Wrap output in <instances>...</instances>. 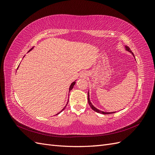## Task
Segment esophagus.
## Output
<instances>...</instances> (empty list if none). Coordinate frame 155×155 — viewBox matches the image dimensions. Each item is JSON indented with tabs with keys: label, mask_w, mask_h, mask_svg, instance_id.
<instances>
[{
	"label": "esophagus",
	"mask_w": 155,
	"mask_h": 155,
	"mask_svg": "<svg viewBox=\"0 0 155 155\" xmlns=\"http://www.w3.org/2000/svg\"><path fill=\"white\" fill-rule=\"evenodd\" d=\"M81 77H82V78H83V77H85V74H83L82 75H81Z\"/></svg>",
	"instance_id": "1"
}]
</instances>
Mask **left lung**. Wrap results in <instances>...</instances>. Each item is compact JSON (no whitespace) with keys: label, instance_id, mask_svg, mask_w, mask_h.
I'll use <instances>...</instances> for the list:
<instances>
[{"label":"left lung","instance_id":"8db88e82","mask_svg":"<svg viewBox=\"0 0 155 155\" xmlns=\"http://www.w3.org/2000/svg\"><path fill=\"white\" fill-rule=\"evenodd\" d=\"M126 49H127V50H128L129 51H130V53H132V54L134 55L133 53L132 52V51H131L130 49V48L128 47V46H126ZM88 104H89V105L91 106V109H92V110H94V111H96V112H98V113H101V114H112V113H114V112H103V111H101V110H100L97 109L96 108V107H94V106L92 105V104H91V101H90V99H89V94H88Z\"/></svg>","mask_w":155,"mask_h":155}]
</instances>
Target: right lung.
<instances>
[{"mask_svg":"<svg viewBox=\"0 0 155 155\" xmlns=\"http://www.w3.org/2000/svg\"><path fill=\"white\" fill-rule=\"evenodd\" d=\"M31 49H32V48H31ZM31 49H30V50H31ZM75 84H76V82H75V81H74V82H73V83H72L71 84V85H70V88H69V91H71V90H72V89L73 88V87H74V85H75ZM67 104H68V103H67ZM67 105H66V106H65V107H64V109H63V110H62L61 111H63V110H64V109H65V108H66ZM60 112H59V113H60ZM59 113H58V114H59Z\"/></svg>","mask_w":155,"mask_h":155,"instance_id":"right-lung-1","label":"right lung"}]
</instances>
